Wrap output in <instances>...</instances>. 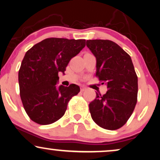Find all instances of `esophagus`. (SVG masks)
I'll use <instances>...</instances> for the list:
<instances>
[{"instance_id": "esophagus-1", "label": "esophagus", "mask_w": 160, "mask_h": 160, "mask_svg": "<svg viewBox=\"0 0 160 160\" xmlns=\"http://www.w3.org/2000/svg\"><path fill=\"white\" fill-rule=\"evenodd\" d=\"M86 87L82 86L81 88H80V91H81V92H84V91H86Z\"/></svg>"}]
</instances>
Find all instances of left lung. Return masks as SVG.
<instances>
[{
    "instance_id": "obj_1",
    "label": "left lung",
    "mask_w": 160,
    "mask_h": 160,
    "mask_svg": "<svg viewBox=\"0 0 160 160\" xmlns=\"http://www.w3.org/2000/svg\"><path fill=\"white\" fill-rule=\"evenodd\" d=\"M86 46L97 60L96 77L108 91L89 103L92 120L101 128L117 130L134 112L137 102L138 79L130 55L108 40H88Z\"/></svg>"
}]
</instances>
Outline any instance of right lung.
I'll list each match as a JSON object with an SVG mask.
<instances>
[{
    "instance_id": "1",
    "label": "right lung",
    "mask_w": 160,
    "mask_h": 160,
    "mask_svg": "<svg viewBox=\"0 0 160 160\" xmlns=\"http://www.w3.org/2000/svg\"><path fill=\"white\" fill-rule=\"evenodd\" d=\"M86 46V40L46 38L26 52L18 72L20 95L26 114L40 125L52 124L63 116L78 85L56 84L72 58Z\"/></svg>"
}]
</instances>
